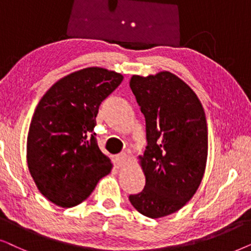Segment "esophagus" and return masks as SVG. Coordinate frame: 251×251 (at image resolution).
<instances>
[{
  "instance_id": "34e87169",
  "label": "esophagus",
  "mask_w": 251,
  "mask_h": 251,
  "mask_svg": "<svg viewBox=\"0 0 251 251\" xmlns=\"http://www.w3.org/2000/svg\"><path fill=\"white\" fill-rule=\"evenodd\" d=\"M127 160H128V158H127V155H126V153H120V155L115 156V163L118 168H122V166L126 165Z\"/></svg>"
}]
</instances>
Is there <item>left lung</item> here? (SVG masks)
I'll return each instance as SVG.
<instances>
[{"label": "left lung", "mask_w": 251, "mask_h": 251, "mask_svg": "<svg viewBox=\"0 0 251 251\" xmlns=\"http://www.w3.org/2000/svg\"><path fill=\"white\" fill-rule=\"evenodd\" d=\"M129 86L145 115L148 141L139 156L146 186L129 201L143 216L162 218L181 209L201 185L208 158L204 109L193 89L169 71L133 75Z\"/></svg>", "instance_id": "1"}]
</instances>
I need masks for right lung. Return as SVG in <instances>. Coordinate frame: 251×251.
<instances>
[{"instance_id":"right-lung-1","label":"right lung","mask_w":251,"mask_h":251,"mask_svg":"<svg viewBox=\"0 0 251 251\" xmlns=\"http://www.w3.org/2000/svg\"><path fill=\"white\" fill-rule=\"evenodd\" d=\"M123 75L93 66L59 79L40 100L27 135V165L40 193L72 208L91 195L112 164L98 146L94 127L102 101Z\"/></svg>"}]
</instances>
